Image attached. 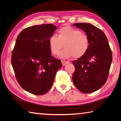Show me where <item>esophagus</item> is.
Returning a JSON list of instances; mask_svg holds the SVG:
<instances>
[{
	"instance_id": "34e87169",
	"label": "esophagus",
	"mask_w": 121,
	"mask_h": 121,
	"mask_svg": "<svg viewBox=\"0 0 121 121\" xmlns=\"http://www.w3.org/2000/svg\"><path fill=\"white\" fill-rule=\"evenodd\" d=\"M61 62H62V64L63 65H65L68 64L69 63L68 61H62Z\"/></svg>"
}]
</instances>
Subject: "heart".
<instances>
[{
	"mask_svg": "<svg viewBox=\"0 0 121 121\" xmlns=\"http://www.w3.org/2000/svg\"><path fill=\"white\" fill-rule=\"evenodd\" d=\"M58 36H51L49 38V46L53 54L58 55L63 47L65 48L59 54L61 59L73 56L81 58L84 55L89 47V40L85 34L79 30L69 26H63L58 30Z\"/></svg>",
	"mask_w": 121,
	"mask_h": 121,
	"instance_id": "1",
	"label": "heart"
}]
</instances>
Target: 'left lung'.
<instances>
[{
    "instance_id": "obj_1",
    "label": "left lung",
    "mask_w": 121,
    "mask_h": 121,
    "mask_svg": "<svg viewBox=\"0 0 121 121\" xmlns=\"http://www.w3.org/2000/svg\"><path fill=\"white\" fill-rule=\"evenodd\" d=\"M73 25L85 32L89 40L86 53L73 61L75 70L73 81L82 92L90 93L100 89L106 83L112 61V51L104 32L87 23Z\"/></svg>"
}]
</instances>
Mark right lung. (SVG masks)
<instances>
[{
  "label": "right lung",
  "instance_id": "1",
  "mask_svg": "<svg viewBox=\"0 0 121 121\" xmlns=\"http://www.w3.org/2000/svg\"><path fill=\"white\" fill-rule=\"evenodd\" d=\"M57 29L52 24L33 26L22 30L16 39L12 67L20 85L33 95L48 92L62 67L61 61L51 55L48 43Z\"/></svg>",
  "mask_w": 121,
  "mask_h": 121
}]
</instances>
